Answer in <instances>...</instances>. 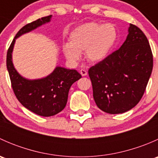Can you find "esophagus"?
<instances>
[{"instance_id": "esophagus-1", "label": "esophagus", "mask_w": 158, "mask_h": 158, "mask_svg": "<svg viewBox=\"0 0 158 158\" xmlns=\"http://www.w3.org/2000/svg\"><path fill=\"white\" fill-rule=\"evenodd\" d=\"M80 74L82 75V76H87V71H86V70H85V69H82L80 70Z\"/></svg>"}]
</instances>
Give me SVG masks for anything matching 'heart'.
Here are the masks:
<instances>
[{
  "label": "heart",
  "instance_id": "1",
  "mask_svg": "<svg viewBox=\"0 0 158 158\" xmlns=\"http://www.w3.org/2000/svg\"><path fill=\"white\" fill-rule=\"evenodd\" d=\"M117 38V30L111 23H85L70 33L69 43L63 44V52L72 63H77L83 52L89 62L98 63L107 58Z\"/></svg>",
  "mask_w": 158,
  "mask_h": 158
}]
</instances>
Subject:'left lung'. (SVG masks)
Masks as SVG:
<instances>
[{"label": "left lung", "mask_w": 158, "mask_h": 158, "mask_svg": "<svg viewBox=\"0 0 158 158\" xmlns=\"http://www.w3.org/2000/svg\"><path fill=\"white\" fill-rule=\"evenodd\" d=\"M128 33L120 48L89 69L95 104L109 114L135 107L152 72V52L144 33L131 23Z\"/></svg>", "instance_id": "8db88e82"}]
</instances>
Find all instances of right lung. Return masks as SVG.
I'll list each match as a JSON object with an SVG mask.
<instances>
[{"mask_svg":"<svg viewBox=\"0 0 158 158\" xmlns=\"http://www.w3.org/2000/svg\"><path fill=\"white\" fill-rule=\"evenodd\" d=\"M51 18L52 15L42 17L22 27L13 40L7 54V71L16 97L26 109L44 117L55 115L63 110L67 103L70 87L82 76L76 69L57 66L45 77L27 79L14 67L12 53L17 38L49 23Z\"/></svg>","mask_w":158,"mask_h":158,"instance_id":"right-lung-1","label":"right lung"}]
</instances>
